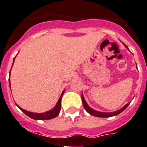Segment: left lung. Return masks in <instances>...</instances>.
Masks as SVG:
<instances>
[{"instance_id":"obj_1","label":"left lung","mask_w":147,"mask_h":147,"mask_svg":"<svg viewBox=\"0 0 147 147\" xmlns=\"http://www.w3.org/2000/svg\"><path fill=\"white\" fill-rule=\"evenodd\" d=\"M127 48H128V47H127ZM82 104H83V107H84L85 110H86L89 114L92 115V116H97V117H110V116H116V115L119 114L120 113H122L123 110H125V109L127 108V107H128V105H129V104H130V103H128V104H126L125 106L123 107L122 109L117 110V111H116V112L102 113V112H98V111H96V110H93V109L91 108L90 107H88V105L87 104V103L86 102V100H85L84 99V97H83L82 94Z\"/></svg>"}]
</instances>
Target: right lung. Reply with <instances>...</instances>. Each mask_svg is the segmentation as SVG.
<instances>
[{
  "label": "right lung",
  "instance_id": "right-lung-1",
  "mask_svg": "<svg viewBox=\"0 0 147 147\" xmlns=\"http://www.w3.org/2000/svg\"><path fill=\"white\" fill-rule=\"evenodd\" d=\"M13 62H14V61H13ZM10 74V73H9ZM9 84H10V82H9ZM64 92L65 91H63L62 94L61 95L60 98H59V101L57 103V104L55 105L54 108L53 110H49L48 112L43 113H31V112H28L27 110H25L24 109L21 108V107H19V108L25 113V114L27 115L29 117H31V119H37V120H48V119H51L55 118L59 114V113H60L61 110V98H62V95L64 94Z\"/></svg>",
  "mask_w": 147,
  "mask_h": 147
}]
</instances>
